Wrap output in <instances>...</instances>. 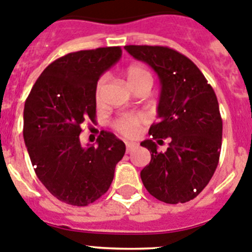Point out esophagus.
I'll list each match as a JSON object with an SVG mask.
<instances>
[{
  "label": "esophagus",
  "instance_id": "esophagus-1",
  "mask_svg": "<svg viewBox=\"0 0 252 252\" xmlns=\"http://www.w3.org/2000/svg\"><path fill=\"white\" fill-rule=\"evenodd\" d=\"M137 147V143H133V142H126V151L127 152H131L132 150Z\"/></svg>",
  "mask_w": 252,
  "mask_h": 252
}]
</instances>
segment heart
<instances>
[{"mask_svg":"<svg viewBox=\"0 0 252 252\" xmlns=\"http://www.w3.org/2000/svg\"><path fill=\"white\" fill-rule=\"evenodd\" d=\"M125 78L127 81V85L135 92L136 89L148 86L151 89L153 83V78L151 71L142 64L133 63L126 68L125 70ZM105 78H100L95 88V97L96 101L100 102L101 100L102 90L105 86ZM146 122V116L142 114H127L117 117L114 122V127L117 132L126 137H133L138 132L140 127Z\"/></svg>","mask_w":252,"mask_h":252,"instance_id":"heart-1","label":"heart"}]
</instances>
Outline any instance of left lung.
Segmentation results:
<instances>
[{
    "label": "left lung",
    "mask_w": 252,
    "mask_h": 252,
    "mask_svg": "<svg viewBox=\"0 0 252 252\" xmlns=\"http://www.w3.org/2000/svg\"><path fill=\"white\" fill-rule=\"evenodd\" d=\"M133 58L159 76V122L150 127L152 140L141 142L151 162L141 171L148 193L167 204L194 199L212 179L222 137V120L212 85L182 53L162 45H125ZM170 140L164 153L157 144ZM153 139L158 141L156 144Z\"/></svg>",
    "instance_id": "1"
}]
</instances>
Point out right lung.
Instances as JSON below:
<instances>
[{
	"label": "right lung",
	"instance_id": "1",
	"mask_svg": "<svg viewBox=\"0 0 252 252\" xmlns=\"http://www.w3.org/2000/svg\"><path fill=\"white\" fill-rule=\"evenodd\" d=\"M121 47L69 53L50 63L33 85L23 111V138L43 186L61 202L94 203L109 190L126 146L102 132L97 146L83 147V125L96 116L95 88L114 65Z\"/></svg>",
	"mask_w": 252,
	"mask_h": 252
}]
</instances>
